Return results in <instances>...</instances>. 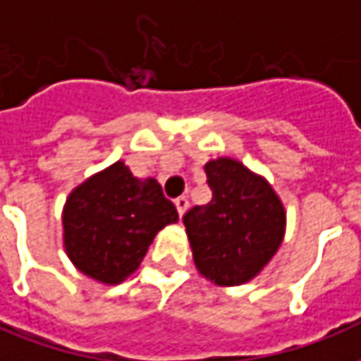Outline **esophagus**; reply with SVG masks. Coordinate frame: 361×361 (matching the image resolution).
<instances>
[{
    "label": "esophagus",
    "instance_id": "esophagus-1",
    "mask_svg": "<svg viewBox=\"0 0 361 361\" xmlns=\"http://www.w3.org/2000/svg\"><path fill=\"white\" fill-rule=\"evenodd\" d=\"M188 207H189L188 197H178V199H176V209H178V214H180V216H183V214H185Z\"/></svg>",
    "mask_w": 361,
    "mask_h": 361
}]
</instances>
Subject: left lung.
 Instances as JSON below:
<instances>
[{
    "label": "left lung",
    "instance_id": "1",
    "mask_svg": "<svg viewBox=\"0 0 361 361\" xmlns=\"http://www.w3.org/2000/svg\"><path fill=\"white\" fill-rule=\"evenodd\" d=\"M211 203L185 212L183 224L199 272L219 286L257 276L284 238L286 212L261 176L234 158L204 164Z\"/></svg>",
    "mask_w": 361,
    "mask_h": 361
}]
</instances>
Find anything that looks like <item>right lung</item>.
<instances>
[{
	"mask_svg": "<svg viewBox=\"0 0 361 361\" xmlns=\"http://www.w3.org/2000/svg\"><path fill=\"white\" fill-rule=\"evenodd\" d=\"M178 222L157 180H137L121 160L73 189L63 209L67 257L90 279L119 284L141 265L154 235Z\"/></svg>",
	"mask_w": 361,
	"mask_h": 361,
	"instance_id": "add662e5",
	"label": "right lung"
}]
</instances>
